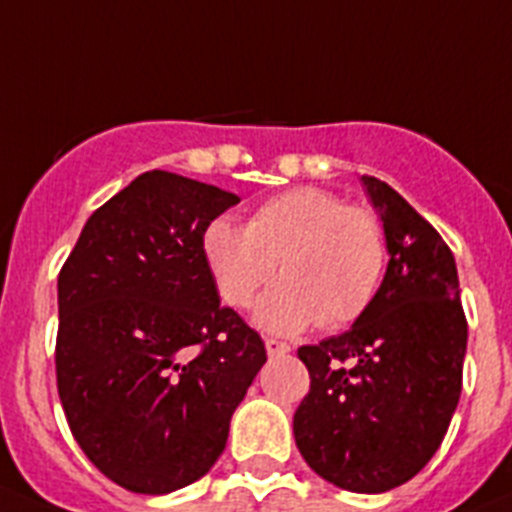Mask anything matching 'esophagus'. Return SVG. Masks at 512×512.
I'll return each instance as SVG.
<instances>
[{
  "label": "esophagus",
  "instance_id": "obj_1",
  "mask_svg": "<svg viewBox=\"0 0 512 512\" xmlns=\"http://www.w3.org/2000/svg\"><path fill=\"white\" fill-rule=\"evenodd\" d=\"M292 350V345L284 340H276V337H266V353L274 358V355H287Z\"/></svg>",
  "mask_w": 512,
  "mask_h": 512
}]
</instances>
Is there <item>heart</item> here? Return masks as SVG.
<instances>
[{"label":"heart","instance_id":"heart-1","mask_svg":"<svg viewBox=\"0 0 512 512\" xmlns=\"http://www.w3.org/2000/svg\"><path fill=\"white\" fill-rule=\"evenodd\" d=\"M203 256L220 299L246 309L274 279H284L259 304L271 332L340 327L368 312L381 292L388 238L378 213L348 205L322 187H294L264 200L246 228L215 218L203 231Z\"/></svg>","mask_w":512,"mask_h":512}]
</instances>
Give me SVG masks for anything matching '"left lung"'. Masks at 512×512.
<instances>
[{"label":"left lung","instance_id":"left-lung-1","mask_svg":"<svg viewBox=\"0 0 512 512\" xmlns=\"http://www.w3.org/2000/svg\"><path fill=\"white\" fill-rule=\"evenodd\" d=\"M388 238L381 292L342 335L302 345L309 393L294 414L304 462L350 492H386L434 457L467 350L454 256L391 185L363 177Z\"/></svg>","mask_w":512,"mask_h":512}]
</instances>
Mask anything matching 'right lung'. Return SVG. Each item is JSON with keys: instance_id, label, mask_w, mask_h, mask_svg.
Wrapping results in <instances>:
<instances>
[{"instance_id": "1", "label": "right lung", "mask_w": 512, "mask_h": 512, "mask_svg": "<svg viewBox=\"0 0 512 512\" xmlns=\"http://www.w3.org/2000/svg\"><path fill=\"white\" fill-rule=\"evenodd\" d=\"M233 192L152 170L83 225L58 274L55 375L86 457L116 485L164 495L200 480L266 363L223 307L203 231Z\"/></svg>"}]
</instances>
